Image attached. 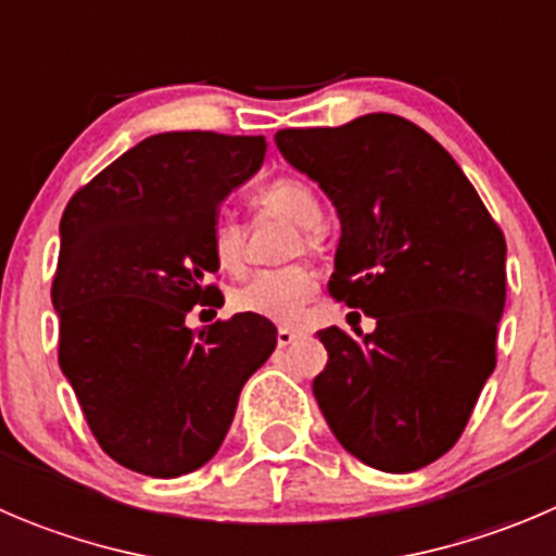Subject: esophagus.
Masks as SVG:
<instances>
[{
	"instance_id": "obj_1",
	"label": "esophagus",
	"mask_w": 556,
	"mask_h": 556,
	"mask_svg": "<svg viewBox=\"0 0 556 556\" xmlns=\"http://www.w3.org/2000/svg\"><path fill=\"white\" fill-rule=\"evenodd\" d=\"M300 338L298 330H292V327H278V346H289V343H294Z\"/></svg>"
}]
</instances>
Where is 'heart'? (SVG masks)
I'll list each match as a JSON object with an SVG mask.
<instances>
[{"label": "heart", "mask_w": 556, "mask_h": 556, "mask_svg": "<svg viewBox=\"0 0 556 556\" xmlns=\"http://www.w3.org/2000/svg\"><path fill=\"white\" fill-rule=\"evenodd\" d=\"M258 215L281 218L298 226V240L292 242V253L300 248L316 253L321 248V202L316 190L300 177H278L258 190ZM210 251L215 264L226 273H237L245 264V231L235 220H218L210 235ZM316 294V278L303 264H289L278 269L253 273L248 281L231 292V308L240 314L262 316L278 325H298L308 311Z\"/></svg>", "instance_id": "obj_1"}]
</instances>
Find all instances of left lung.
Instances as JSON below:
<instances>
[{
    "label": "left lung",
    "mask_w": 556,
    "mask_h": 556,
    "mask_svg": "<svg viewBox=\"0 0 556 556\" xmlns=\"http://www.w3.org/2000/svg\"><path fill=\"white\" fill-rule=\"evenodd\" d=\"M341 218L332 298L377 319L327 327L314 395L336 440L382 472H415L462 437L496 366L505 235L440 141L395 114L275 134Z\"/></svg>",
    "instance_id": "8db88e82"
}]
</instances>
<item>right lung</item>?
<instances>
[{"label":"right lung","instance_id":"right-lung-1","mask_svg":"<svg viewBox=\"0 0 556 556\" xmlns=\"http://www.w3.org/2000/svg\"><path fill=\"white\" fill-rule=\"evenodd\" d=\"M264 136L174 130L136 144L73 193L60 224L54 300L60 368L98 445L116 464L179 478L218 453L242 384L278 330L220 308L210 235L226 195L258 172Z\"/></svg>","mask_w":556,"mask_h":556}]
</instances>
